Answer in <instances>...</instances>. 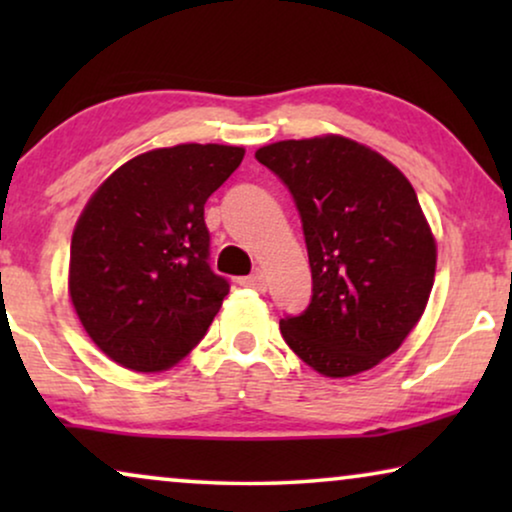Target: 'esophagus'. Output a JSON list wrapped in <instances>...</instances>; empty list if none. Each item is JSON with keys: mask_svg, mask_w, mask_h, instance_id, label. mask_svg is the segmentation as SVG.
Masks as SVG:
<instances>
[{"mask_svg": "<svg viewBox=\"0 0 512 512\" xmlns=\"http://www.w3.org/2000/svg\"><path fill=\"white\" fill-rule=\"evenodd\" d=\"M240 284L249 286V289H256V291H265V286H268V282H265V275L261 270L254 272V275H249V277H240Z\"/></svg>", "mask_w": 512, "mask_h": 512, "instance_id": "obj_1", "label": "esophagus"}]
</instances>
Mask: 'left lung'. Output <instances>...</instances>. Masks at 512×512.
Masks as SVG:
<instances>
[{"instance_id":"obj_1","label":"left lung","mask_w":512,"mask_h":512,"mask_svg":"<svg viewBox=\"0 0 512 512\" xmlns=\"http://www.w3.org/2000/svg\"><path fill=\"white\" fill-rule=\"evenodd\" d=\"M256 160L293 195L312 268L307 310L279 321L286 345L326 377L370 370L415 328L436 275L415 188L340 135L268 144Z\"/></svg>"}]
</instances>
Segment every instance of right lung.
I'll return each instance as SVG.
<instances>
[{
  "label": "right lung",
  "mask_w": 512,
  "mask_h": 512,
  "mask_svg": "<svg viewBox=\"0 0 512 512\" xmlns=\"http://www.w3.org/2000/svg\"><path fill=\"white\" fill-rule=\"evenodd\" d=\"M242 158V146L221 144L146 151L88 200L72 235L69 296L111 361L160 373L205 338L230 291L209 268L205 202Z\"/></svg>",
  "instance_id": "1"
}]
</instances>
